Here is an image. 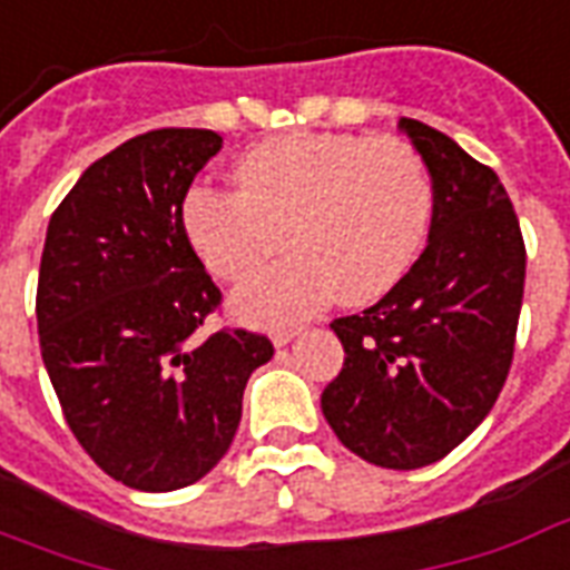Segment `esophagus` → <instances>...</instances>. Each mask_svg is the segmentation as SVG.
<instances>
[{"mask_svg": "<svg viewBox=\"0 0 570 570\" xmlns=\"http://www.w3.org/2000/svg\"><path fill=\"white\" fill-rule=\"evenodd\" d=\"M298 328H277V332H272V344L274 347H286L289 341L296 338Z\"/></svg>", "mask_w": 570, "mask_h": 570, "instance_id": "esophagus-1", "label": "esophagus"}]
</instances>
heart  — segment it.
Returning a JSON list of instances; mask_svg holds the SVG:
<instances>
[{
	"label": "heart",
	"instance_id": "obj_1",
	"mask_svg": "<svg viewBox=\"0 0 570 570\" xmlns=\"http://www.w3.org/2000/svg\"><path fill=\"white\" fill-rule=\"evenodd\" d=\"M232 178L238 189H189L184 232L210 274L244 284L286 229L293 253L232 302L253 326H289L335 296L347 305L386 296L432 229V175L395 135H277L247 147Z\"/></svg>",
	"mask_w": 570,
	"mask_h": 570
}]
</instances>
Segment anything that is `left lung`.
I'll use <instances>...</instances> for the list:
<instances>
[{"mask_svg":"<svg viewBox=\"0 0 570 570\" xmlns=\"http://www.w3.org/2000/svg\"><path fill=\"white\" fill-rule=\"evenodd\" d=\"M435 187L429 244L399 284L332 323L344 368L320 399L347 450L411 471L478 429L513 360L525 244L499 175L450 135L402 117Z\"/></svg>","mask_w":570,"mask_h":570,"instance_id":"8db88e82","label":"left lung"}]
</instances>
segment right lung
I'll return each mask as SVG.
<instances>
[{"mask_svg":"<svg viewBox=\"0 0 570 570\" xmlns=\"http://www.w3.org/2000/svg\"><path fill=\"white\" fill-rule=\"evenodd\" d=\"M220 147L210 129L135 135L48 223L41 360L92 462L141 492L189 487L226 456L247 377L274 356L244 328L196 335L220 289L184 232V199Z\"/></svg>","mask_w":570,"mask_h":570,"instance_id":"right-lung-1","label":"right lung"}]
</instances>
